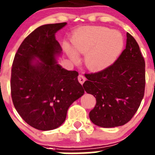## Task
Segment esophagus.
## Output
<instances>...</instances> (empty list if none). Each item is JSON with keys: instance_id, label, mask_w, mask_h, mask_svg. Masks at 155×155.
<instances>
[{"instance_id": "obj_1", "label": "esophagus", "mask_w": 155, "mask_h": 155, "mask_svg": "<svg viewBox=\"0 0 155 155\" xmlns=\"http://www.w3.org/2000/svg\"><path fill=\"white\" fill-rule=\"evenodd\" d=\"M78 80H79V82H80V84H82H82L85 82V77L83 76V75L80 74V75H79V76H78Z\"/></svg>"}]
</instances>
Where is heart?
Instances as JSON below:
<instances>
[{
  "mask_svg": "<svg viewBox=\"0 0 155 155\" xmlns=\"http://www.w3.org/2000/svg\"><path fill=\"white\" fill-rule=\"evenodd\" d=\"M73 51L69 54L74 62L77 54H85V65L91 70L99 71L110 66L124 47L121 33L108 28L87 26L77 30L71 38Z\"/></svg>",
  "mask_w": 155,
  "mask_h": 155,
  "instance_id": "b5f03b06",
  "label": "heart"
}]
</instances>
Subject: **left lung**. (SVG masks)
<instances>
[{
	"label": "left lung",
	"instance_id": "obj_1",
	"mask_svg": "<svg viewBox=\"0 0 155 155\" xmlns=\"http://www.w3.org/2000/svg\"><path fill=\"white\" fill-rule=\"evenodd\" d=\"M145 65L138 43L127 33L126 48L112 65L85 73L84 89L96 98V105L89 112L94 124L114 127L130 121L144 97Z\"/></svg>",
	"mask_w": 155,
	"mask_h": 155
}]
</instances>
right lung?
Returning a JSON list of instances; mask_svg holds the SVG:
<instances>
[{"instance_id":"obj_1","label":"right lung","mask_w":155,"mask_h":155,"mask_svg":"<svg viewBox=\"0 0 155 155\" xmlns=\"http://www.w3.org/2000/svg\"><path fill=\"white\" fill-rule=\"evenodd\" d=\"M66 24L44 25L34 30L23 40L12 62L10 88L14 107L27 124L40 130L61 125L68 108L85 92L78 72L62 68L55 60L62 49L54 34Z\"/></svg>"}]
</instances>
